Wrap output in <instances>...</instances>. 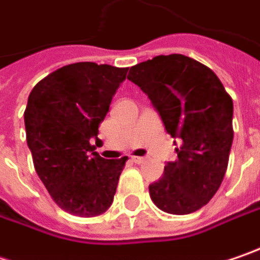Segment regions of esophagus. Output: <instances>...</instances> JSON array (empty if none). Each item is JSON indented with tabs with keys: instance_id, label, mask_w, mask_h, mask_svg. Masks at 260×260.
Masks as SVG:
<instances>
[{
	"instance_id": "34e87169",
	"label": "esophagus",
	"mask_w": 260,
	"mask_h": 260,
	"mask_svg": "<svg viewBox=\"0 0 260 260\" xmlns=\"http://www.w3.org/2000/svg\"><path fill=\"white\" fill-rule=\"evenodd\" d=\"M131 160L134 161V163H137V165H141V163H144L147 159H145V157H137V156H132V157H131Z\"/></svg>"
}]
</instances>
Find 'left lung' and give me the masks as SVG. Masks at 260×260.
Returning <instances> with one entry per match:
<instances>
[{"label": "left lung", "mask_w": 260, "mask_h": 260, "mask_svg": "<svg viewBox=\"0 0 260 260\" xmlns=\"http://www.w3.org/2000/svg\"><path fill=\"white\" fill-rule=\"evenodd\" d=\"M128 79L151 100L166 132L181 141L178 159L168 161L163 176L148 187L153 203L172 215L199 210L221 187L228 168L233 99L213 70L182 54L135 64Z\"/></svg>", "instance_id": "left-lung-1"}]
</instances>
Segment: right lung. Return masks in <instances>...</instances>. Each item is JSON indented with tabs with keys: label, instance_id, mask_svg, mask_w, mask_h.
I'll return each mask as SVG.
<instances>
[{
	"label": "right lung",
	"instance_id": "add662e5",
	"mask_svg": "<svg viewBox=\"0 0 260 260\" xmlns=\"http://www.w3.org/2000/svg\"><path fill=\"white\" fill-rule=\"evenodd\" d=\"M128 69L73 63L45 76L29 94L24 128L35 171L70 215L99 216L113 202L128 157L106 160L91 140L99 141L100 123Z\"/></svg>",
	"mask_w": 260,
	"mask_h": 260
}]
</instances>
